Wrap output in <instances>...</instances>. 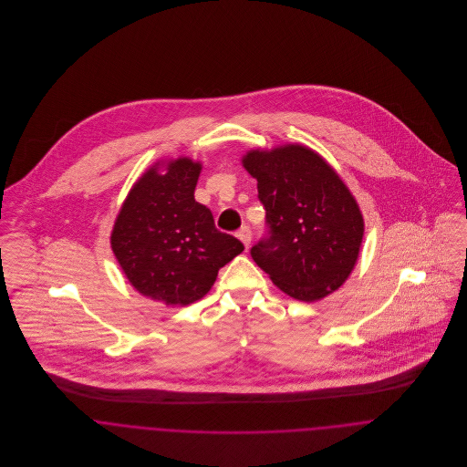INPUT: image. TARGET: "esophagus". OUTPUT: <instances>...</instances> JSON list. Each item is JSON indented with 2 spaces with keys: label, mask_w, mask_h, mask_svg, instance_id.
<instances>
[{
  "label": "esophagus",
  "mask_w": 467,
  "mask_h": 467,
  "mask_svg": "<svg viewBox=\"0 0 467 467\" xmlns=\"http://www.w3.org/2000/svg\"><path fill=\"white\" fill-rule=\"evenodd\" d=\"M237 237L243 241V244L248 248L250 246V243H252V230H250V226H241L239 228V232H237Z\"/></svg>",
  "instance_id": "esophagus-1"
}]
</instances>
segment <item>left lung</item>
<instances>
[{"mask_svg": "<svg viewBox=\"0 0 467 467\" xmlns=\"http://www.w3.org/2000/svg\"><path fill=\"white\" fill-rule=\"evenodd\" d=\"M243 163L266 210V234L250 250L254 261L296 300L336 291L363 239V217L348 189L317 152L300 145L252 150Z\"/></svg>", "mask_w": 467, "mask_h": 467, "instance_id": "obj_1", "label": "left lung"}]
</instances>
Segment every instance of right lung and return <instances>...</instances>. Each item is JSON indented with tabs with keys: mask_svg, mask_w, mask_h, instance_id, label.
Wrapping results in <instances>:
<instances>
[{
	"mask_svg": "<svg viewBox=\"0 0 467 467\" xmlns=\"http://www.w3.org/2000/svg\"><path fill=\"white\" fill-rule=\"evenodd\" d=\"M200 171L189 158L169 163L163 176L150 169L130 192L111 234L113 254L130 282L167 306L202 298L217 271L244 250L194 200Z\"/></svg>",
	"mask_w": 467,
	"mask_h": 467,
	"instance_id": "obj_1",
	"label": "right lung"
}]
</instances>
